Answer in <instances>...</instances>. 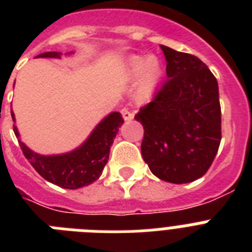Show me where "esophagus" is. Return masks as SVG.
Returning a JSON list of instances; mask_svg holds the SVG:
<instances>
[{
  "label": "esophagus",
  "instance_id": "esophagus-1",
  "mask_svg": "<svg viewBox=\"0 0 252 252\" xmlns=\"http://www.w3.org/2000/svg\"><path fill=\"white\" fill-rule=\"evenodd\" d=\"M122 115H123V118H124V120L126 122H129V120H132L134 116L133 114V111L129 110L128 107H124V108H122Z\"/></svg>",
  "mask_w": 252,
  "mask_h": 252
}]
</instances>
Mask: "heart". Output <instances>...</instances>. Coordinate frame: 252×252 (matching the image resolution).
<instances>
[{
	"label": "heart",
	"mask_w": 252,
	"mask_h": 252,
	"mask_svg": "<svg viewBox=\"0 0 252 252\" xmlns=\"http://www.w3.org/2000/svg\"><path fill=\"white\" fill-rule=\"evenodd\" d=\"M126 73L132 80L141 76L140 91L142 94H149L161 80L162 66L157 57L133 56L126 61Z\"/></svg>",
	"instance_id": "heart-1"
}]
</instances>
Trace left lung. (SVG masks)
Here are the masks:
<instances>
[{
	"mask_svg": "<svg viewBox=\"0 0 252 252\" xmlns=\"http://www.w3.org/2000/svg\"><path fill=\"white\" fill-rule=\"evenodd\" d=\"M167 80L134 119L144 126L141 153L168 183H189L211 167L221 142L219 84L193 55L161 45Z\"/></svg>",
	"mask_w": 252,
	"mask_h": 252,
	"instance_id": "8db88e82",
	"label": "left lung"
}]
</instances>
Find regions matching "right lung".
<instances>
[{
	"label": "right lung",
	"instance_id": "1",
	"mask_svg": "<svg viewBox=\"0 0 252 252\" xmlns=\"http://www.w3.org/2000/svg\"><path fill=\"white\" fill-rule=\"evenodd\" d=\"M60 56V52H44L37 57L59 59ZM11 118L15 120L13 111ZM123 123L124 119L122 115L119 112H111L95 126L89 138L80 148L70 153L59 156H41L35 153L19 140V133L15 126L14 133L18 137L25 157L45 180L59 187L77 189L89 186L102 175L103 168L108 161L111 145Z\"/></svg>",
	"mask_w": 252,
	"mask_h": 252
}]
</instances>
